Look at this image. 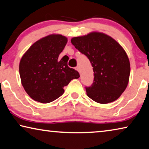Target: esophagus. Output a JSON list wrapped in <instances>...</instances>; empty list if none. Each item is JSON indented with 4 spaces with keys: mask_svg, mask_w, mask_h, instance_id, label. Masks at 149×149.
<instances>
[{
    "mask_svg": "<svg viewBox=\"0 0 149 149\" xmlns=\"http://www.w3.org/2000/svg\"><path fill=\"white\" fill-rule=\"evenodd\" d=\"M75 70H77V71L78 72H80V70H79V66H77L76 68H75Z\"/></svg>",
    "mask_w": 149,
    "mask_h": 149,
    "instance_id": "obj_1",
    "label": "esophagus"
}]
</instances>
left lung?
Listing matches in <instances>:
<instances>
[{"label": "left lung", "instance_id": "left-lung-1", "mask_svg": "<svg viewBox=\"0 0 149 149\" xmlns=\"http://www.w3.org/2000/svg\"><path fill=\"white\" fill-rule=\"evenodd\" d=\"M71 42L93 67V84L85 87L88 97L100 104L117 100L127 87L130 74V60L122 47L100 32L74 37Z\"/></svg>", "mask_w": 149, "mask_h": 149}]
</instances>
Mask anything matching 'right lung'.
Returning a JSON list of instances; mask_svg holds the SVG:
<instances>
[{
    "label": "right lung",
    "mask_w": 149,
    "mask_h": 149,
    "mask_svg": "<svg viewBox=\"0 0 149 149\" xmlns=\"http://www.w3.org/2000/svg\"><path fill=\"white\" fill-rule=\"evenodd\" d=\"M68 42L66 37L52 34L33 44L21 58L19 72L22 86L32 99L49 103L64 92V87L79 74L58 59Z\"/></svg>",
    "instance_id": "1"
}]
</instances>
